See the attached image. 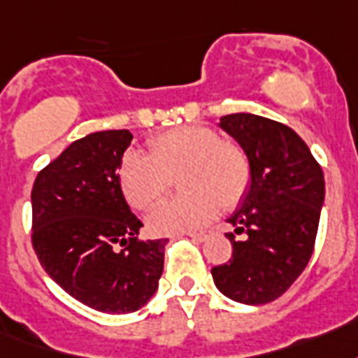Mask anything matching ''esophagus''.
<instances>
[{
    "mask_svg": "<svg viewBox=\"0 0 358 358\" xmlns=\"http://www.w3.org/2000/svg\"><path fill=\"white\" fill-rule=\"evenodd\" d=\"M189 236L192 240H198V242H204V240L213 236V231H211V229H206V231H200V233H189Z\"/></svg>",
    "mask_w": 358,
    "mask_h": 358,
    "instance_id": "1",
    "label": "esophagus"
}]
</instances>
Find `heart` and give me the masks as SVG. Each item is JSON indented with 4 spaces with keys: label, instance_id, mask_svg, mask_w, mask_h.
<instances>
[{
    "label": "heart",
    "instance_id": "1",
    "mask_svg": "<svg viewBox=\"0 0 358 358\" xmlns=\"http://www.w3.org/2000/svg\"><path fill=\"white\" fill-rule=\"evenodd\" d=\"M181 194L148 215L154 233H187L210 223L223 208H234L252 182V162L236 141L211 127L181 125L148 141V154L131 150L120 164V187L135 210H150L168 194L173 176Z\"/></svg>",
    "mask_w": 358,
    "mask_h": 358
}]
</instances>
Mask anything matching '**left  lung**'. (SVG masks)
Segmentation results:
<instances>
[{
    "label": "left lung",
    "instance_id": "left-lung-1",
    "mask_svg": "<svg viewBox=\"0 0 358 358\" xmlns=\"http://www.w3.org/2000/svg\"><path fill=\"white\" fill-rule=\"evenodd\" d=\"M221 127L244 147L252 185L229 223L234 240L229 263L211 268L221 294L238 303L275 301L303 273L315 250L324 176L292 127L255 114H229Z\"/></svg>",
    "mask_w": 358,
    "mask_h": 358
}]
</instances>
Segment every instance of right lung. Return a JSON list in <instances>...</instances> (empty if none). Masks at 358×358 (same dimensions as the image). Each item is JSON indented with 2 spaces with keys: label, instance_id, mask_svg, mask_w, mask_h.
Here are the masks:
<instances>
[{
  "label": "right lung",
  "instance_id": "right-lung-1",
  "mask_svg": "<svg viewBox=\"0 0 358 358\" xmlns=\"http://www.w3.org/2000/svg\"><path fill=\"white\" fill-rule=\"evenodd\" d=\"M131 139L127 129L90 133L32 187V248L41 267L74 299L110 315L141 309L164 271L166 240L139 238L143 223L120 187Z\"/></svg>",
  "mask_w": 358,
  "mask_h": 358
}]
</instances>
